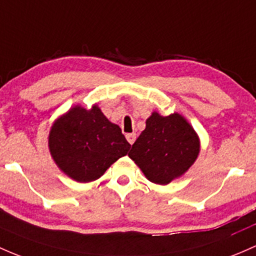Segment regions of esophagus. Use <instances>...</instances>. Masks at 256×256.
<instances>
[{"label": "esophagus", "instance_id": "esophagus-1", "mask_svg": "<svg viewBox=\"0 0 256 256\" xmlns=\"http://www.w3.org/2000/svg\"><path fill=\"white\" fill-rule=\"evenodd\" d=\"M126 138H128V144H134V142L136 141V134H128V135H126Z\"/></svg>", "mask_w": 256, "mask_h": 256}]
</instances>
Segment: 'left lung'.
Returning a JSON list of instances; mask_svg holds the SVG:
<instances>
[{"instance_id":"obj_1","label":"left lung","mask_w":256,"mask_h":256,"mask_svg":"<svg viewBox=\"0 0 256 256\" xmlns=\"http://www.w3.org/2000/svg\"><path fill=\"white\" fill-rule=\"evenodd\" d=\"M200 152V142L189 122L179 114L153 112L146 121L128 157L150 182L166 185L182 176Z\"/></svg>"}]
</instances>
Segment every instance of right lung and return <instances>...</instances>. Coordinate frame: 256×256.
Masks as SVG:
<instances>
[{
    "label": "right lung",
    "instance_id": "right-lung-1",
    "mask_svg": "<svg viewBox=\"0 0 256 256\" xmlns=\"http://www.w3.org/2000/svg\"><path fill=\"white\" fill-rule=\"evenodd\" d=\"M130 147L119 126L110 122L96 106L90 110L72 108L55 121L49 135L54 160L80 182L100 178L112 163L128 154Z\"/></svg>",
    "mask_w": 256,
    "mask_h": 256
}]
</instances>
